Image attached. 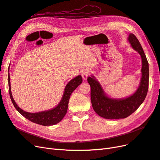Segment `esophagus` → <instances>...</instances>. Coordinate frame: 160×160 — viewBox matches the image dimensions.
Returning <instances> with one entry per match:
<instances>
[{
    "mask_svg": "<svg viewBox=\"0 0 160 160\" xmlns=\"http://www.w3.org/2000/svg\"><path fill=\"white\" fill-rule=\"evenodd\" d=\"M90 73H91V70L89 69H85L82 71L81 75H82V77H83V79L84 80H86L87 78H88V77L90 75Z\"/></svg>",
    "mask_w": 160,
    "mask_h": 160,
    "instance_id": "esophagus-1",
    "label": "esophagus"
}]
</instances>
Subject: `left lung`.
Returning <instances> with one entry per match:
<instances>
[{
    "label": "left lung",
    "mask_w": 160,
    "mask_h": 160,
    "mask_svg": "<svg viewBox=\"0 0 160 160\" xmlns=\"http://www.w3.org/2000/svg\"><path fill=\"white\" fill-rule=\"evenodd\" d=\"M128 41L132 48L142 57V76L139 87L135 93L122 99L109 98L105 95L99 82L93 76L88 77L91 87V101L94 111L101 117L109 119L126 118L136 111L146 99L149 86V65L139 41L133 34H129Z\"/></svg>",
    "instance_id": "obj_1"
}]
</instances>
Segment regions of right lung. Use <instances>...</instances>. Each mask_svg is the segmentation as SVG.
I'll return each instance as SVG.
<instances>
[{
	"instance_id": "1",
	"label": "right lung",
	"mask_w": 160,
	"mask_h": 160,
	"mask_svg": "<svg viewBox=\"0 0 160 160\" xmlns=\"http://www.w3.org/2000/svg\"><path fill=\"white\" fill-rule=\"evenodd\" d=\"M8 91L9 95L11 99L12 103L14 108L20 113L23 117H25L31 122L39 125H44V126H49V125H55L60 122L62 119L65 115L67 109H68V104L70 96L73 91L82 83V77L81 75L77 76L74 79L71 80L65 88L64 94L62 95L61 101L57 107L51 110L45 111H41L38 113H28L27 111L21 109L14 101L11 90V82H10V75H9L8 69Z\"/></svg>"
}]
</instances>
